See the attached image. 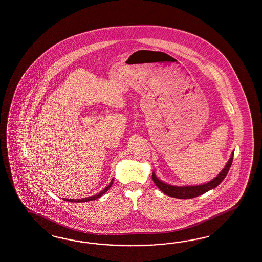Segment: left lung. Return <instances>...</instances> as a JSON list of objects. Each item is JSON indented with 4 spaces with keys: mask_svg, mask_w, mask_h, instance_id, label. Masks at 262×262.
I'll return each mask as SVG.
<instances>
[{
    "mask_svg": "<svg viewBox=\"0 0 262 262\" xmlns=\"http://www.w3.org/2000/svg\"><path fill=\"white\" fill-rule=\"evenodd\" d=\"M233 156L234 153H232L231 158L228 161V163L226 164L225 168L221 170L220 174L215 178H213L211 181H209L208 183L205 184H201L198 186H184V187H178V186H172V185H168L167 183L159 180L156 176L153 173L152 178L154 183L156 184L158 188L161 191H163L166 195L173 197V198H178V199H191V198H195L198 197L200 195L208 192L210 189L215 188L217 185H220V182L225 178L227 176L228 171L231 168L232 162H233Z\"/></svg>",
    "mask_w": 262,
    "mask_h": 262,
    "instance_id": "8db88e82",
    "label": "left lung"
}]
</instances>
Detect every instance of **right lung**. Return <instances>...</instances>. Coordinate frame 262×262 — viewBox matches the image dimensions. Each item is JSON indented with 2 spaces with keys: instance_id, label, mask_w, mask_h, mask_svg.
<instances>
[{
  "instance_id": "1",
  "label": "right lung",
  "mask_w": 262,
  "mask_h": 262,
  "mask_svg": "<svg viewBox=\"0 0 262 262\" xmlns=\"http://www.w3.org/2000/svg\"><path fill=\"white\" fill-rule=\"evenodd\" d=\"M113 180L114 179H112L111 180V182L109 183V185L107 186V187H105L104 190H102L99 194H97V195H95V196H92V197H89V198H84V199H77V200H74V199H64L65 201H69V202H88V201H93V200L97 199V198H99V197H101L103 194H105L108 190H109V188L112 186V183H113Z\"/></svg>"
}]
</instances>
